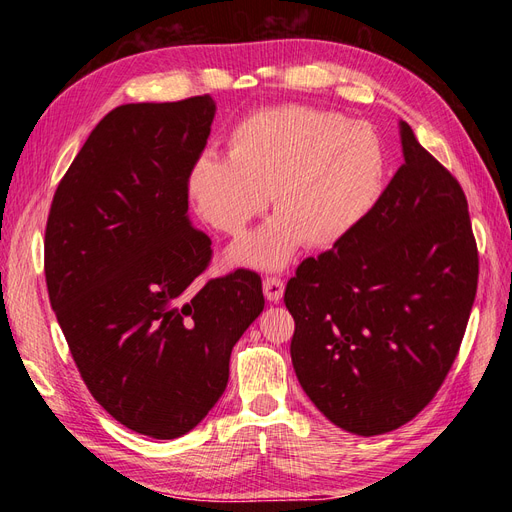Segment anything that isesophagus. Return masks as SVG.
Masks as SVG:
<instances>
[{
    "label": "esophagus",
    "instance_id": "obj_1",
    "mask_svg": "<svg viewBox=\"0 0 512 512\" xmlns=\"http://www.w3.org/2000/svg\"><path fill=\"white\" fill-rule=\"evenodd\" d=\"M262 290H265L267 301L280 303L284 297V280H280V277H273V275L265 277V280H262Z\"/></svg>",
    "mask_w": 512,
    "mask_h": 512
}]
</instances>
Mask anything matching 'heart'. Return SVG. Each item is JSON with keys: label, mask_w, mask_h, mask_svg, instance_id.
<instances>
[{"label": "heart", "mask_w": 512, "mask_h": 512, "mask_svg": "<svg viewBox=\"0 0 512 512\" xmlns=\"http://www.w3.org/2000/svg\"><path fill=\"white\" fill-rule=\"evenodd\" d=\"M228 153H203L188 170L196 211L224 235H241L267 207L273 218L230 247L228 258L280 269L305 243L344 239L374 207L384 181L378 134L342 113L305 104L260 108L226 138Z\"/></svg>", "instance_id": "heart-1"}]
</instances>
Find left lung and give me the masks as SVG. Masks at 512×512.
<instances>
[{"label":"left lung","instance_id":"obj_1","mask_svg":"<svg viewBox=\"0 0 512 512\" xmlns=\"http://www.w3.org/2000/svg\"><path fill=\"white\" fill-rule=\"evenodd\" d=\"M404 164L344 239L305 258L284 303L314 406L356 436L393 431L436 397L459 352L478 250L459 181L401 121Z\"/></svg>","mask_w":512,"mask_h":512}]
</instances>
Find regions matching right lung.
Returning <instances> with one entry per match:
<instances>
[{
  "label": "right lung",
  "instance_id": "obj_1",
  "mask_svg": "<svg viewBox=\"0 0 512 512\" xmlns=\"http://www.w3.org/2000/svg\"><path fill=\"white\" fill-rule=\"evenodd\" d=\"M215 102L123 104L59 181L44 230L51 307L89 393L156 440L194 429L228 384L232 346L265 307L256 271L200 288L211 239L188 218V170Z\"/></svg>",
  "mask_w": 512,
  "mask_h": 512
}]
</instances>
